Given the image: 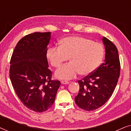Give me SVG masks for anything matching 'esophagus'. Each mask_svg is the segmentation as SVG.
<instances>
[{"label":"esophagus","mask_w":131,"mask_h":131,"mask_svg":"<svg viewBox=\"0 0 131 131\" xmlns=\"http://www.w3.org/2000/svg\"><path fill=\"white\" fill-rule=\"evenodd\" d=\"M70 83V82H68L67 80H62L61 81V83L63 84V85H66V84H69Z\"/></svg>","instance_id":"esophagus-1"}]
</instances>
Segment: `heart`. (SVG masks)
Segmentation results:
<instances>
[{
	"label": "heart",
	"mask_w": 131,
	"mask_h": 131,
	"mask_svg": "<svg viewBox=\"0 0 131 131\" xmlns=\"http://www.w3.org/2000/svg\"><path fill=\"white\" fill-rule=\"evenodd\" d=\"M104 49L99 43L80 36L62 39L60 46H51L46 57L53 67L59 68L70 58L69 62L57 71V78L65 80L74 78L79 73L88 75L95 70L103 60Z\"/></svg>",
	"instance_id": "heart-1"
}]
</instances>
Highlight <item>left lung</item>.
I'll use <instances>...</instances> for the list:
<instances>
[{"label":"left lung","instance_id":"obj_1","mask_svg":"<svg viewBox=\"0 0 131 131\" xmlns=\"http://www.w3.org/2000/svg\"><path fill=\"white\" fill-rule=\"evenodd\" d=\"M105 60L94 72L78 80L80 89L75 103L84 110L93 111L103 105L112 95L121 72L118 50L112 42L103 37Z\"/></svg>","mask_w":131,"mask_h":131}]
</instances>
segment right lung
<instances>
[{
    "instance_id": "add662e5",
    "label": "right lung",
    "mask_w": 131,
    "mask_h": 131,
    "mask_svg": "<svg viewBox=\"0 0 131 131\" xmlns=\"http://www.w3.org/2000/svg\"><path fill=\"white\" fill-rule=\"evenodd\" d=\"M51 32H35L17 43L10 61L9 77L23 104L37 113L45 112L55 101L60 81L52 80L48 69L47 46Z\"/></svg>"
}]
</instances>
